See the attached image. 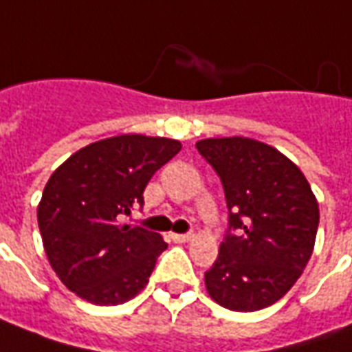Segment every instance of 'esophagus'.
<instances>
[{"label":"esophagus","mask_w":352,"mask_h":352,"mask_svg":"<svg viewBox=\"0 0 352 352\" xmlns=\"http://www.w3.org/2000/svg\"><path fill=\"white\" fill-rule=\"evenodd\" d=\"M171 238H173V242H177V244H184V242H190L192 240V234L190 232H186V234H171Z\"/></svg>","instance_id":"obj_1"}]
</instances>
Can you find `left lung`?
<instances>
[{
    "label": "left lung",
    "mask_w": 352,
    "mask_h": 352,
    "mask_svg": "<svg viewBox=\"0 0 352 352\" xmlns=\"http://www.w3.org/2000/svg\"><path fill=\"white\" fill-rule=\"evenodd\" d=\"M196 148L221 179L228 208L208 294L236 313L261 311L286 296L311 259L318 201L301 169L265 142L223 137Z\"/></svg>",
    "instance_id": "8db88e82"
}]
</instances>
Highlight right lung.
I'll use <instances>...</instances> for the list:
<instances>
[{"label": "right lung", "mask_w": 352, "mask_h": 352, "mask_svg": "<svg viewBox=\"0 0 352 352\" xmlns=\"http://www.w3.org/2000/svg\"><path fill=\"white\" fill-rule=\"evenodd\" d=\"M179 151L175 139L118 135L74 152L49 177L38 206L39 232L56 276L76 296L120 305L148 284L168 244L120 219L142 208L152 175Z\"/></svg>", "instance_id": "add662e5"}]
</instances>
